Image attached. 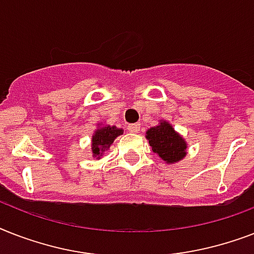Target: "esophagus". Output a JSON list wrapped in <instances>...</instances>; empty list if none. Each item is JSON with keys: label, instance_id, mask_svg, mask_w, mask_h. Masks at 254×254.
Masks as SVG:
<instances>
[{"label": "esophagus", "instance_id": "1", "mask_svg": "<svg viewBox=\"0 0 254 254\" xmlns=\"http://www.w3.org/2000/svg\"><path fill=\"white\" fill-rule=\"evenodd\" d=\"M127 130L130 133H137L139 130V124H129L127 125Z\"/></svg>", "mask_w": 254, "mask_h": 254}]
</instances>
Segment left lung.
Masks as SVG:
<instances>
[{"label": "left lung", "instance_id": "8db88e82", "mask_svg": "<svg viewBox=\"0 0 254 254\" xmlns=\"http://www.w3.org/2000/svg\"><path fill=\"white\" fill-rule=\"evenodd\" d=\"M146 138L149 139L151 149L154 153L167 163L181 161L186 155L185 139L175 133L173 127L167 123H161L158 127H150L146 131Z\"/></svg>", "mask_w": 254, "mask_h": 254}]
</instances>
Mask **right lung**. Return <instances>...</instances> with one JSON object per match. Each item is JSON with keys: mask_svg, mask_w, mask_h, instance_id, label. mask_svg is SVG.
<instances>
[{"mask_svg": "<svg viewBox=\"0 0 254 254\" xmlns=\"http://www.w3.org/2000/svg\"><path fill=\"white\" fill-rule=\"evenodd\" d=\"M123 134V129L116 127H104L96 131L92 137V153L93 157L100 158L104 151L108 150L116 137Z\"/></svg>", "mask_w": 254, "mask_h": 254, "instance_id": "right-lung-1", "label": "right lung"}]
</instances>
